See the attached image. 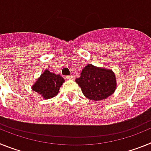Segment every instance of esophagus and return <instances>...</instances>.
Masks as SVG:
<instances>
[{"label": "esophagus", "instance_id": "1", "mask_svg": "<svg viewBox=\"0 0 151 151\" xmlns=\"http://www.w3.org/2000/svg\"><path fill=\"white\" fill-rule=\"evenodd\" d=\"M66 78H67V79H69V80H72V79H73V78H74V77H73V75H70V76H66Z\"/></svg>", "mask_w": 151, "mask_h": 151}]
</instances>
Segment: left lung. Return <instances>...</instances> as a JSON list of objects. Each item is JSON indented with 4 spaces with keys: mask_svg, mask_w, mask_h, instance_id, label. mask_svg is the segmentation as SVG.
Listing matches in <instances>:
<instances>
[{
    "mask_svg": "<svg viewBox=\"0 0 151 151\" xmlns=\"http://www.w3.org/2000/svg\"><path fill=\"white\" fill-rule=\"evenodd\" d=\"M84 95L91 101H101L115 92L117 83L115 73L110 69L97 67L88 63L76 79Z\"/></svg>",
    "mask_w": 151,
    "mask_h": 151,
    "instance_id": "1",
    "label": "left lung"
}]
</instances>
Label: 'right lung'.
<instances>
[{
	"label": "right lung",
	"mask_w": 151,
	"mask_h": 151,
	"mask_svg": "<svg viewBox=\"0 0 151 151\" xmlns=\"http://www.w3.org/2000/svg\"><path fill=\"white\" fill-rule=\"evenodd\" d=\"M65 80L59 74L51 73L45 69L39 78L32 85V89L42 97L44 99H50L59 93L60 88Z\"/></svg>",
	"instance_id": "add662e5"
}]
</instances>
